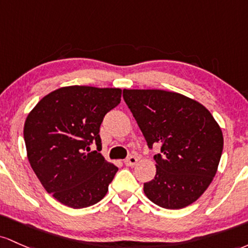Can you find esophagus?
<instances>
[{
    "label": "esophagus",
    "instance_id": "1",
    "mask_svg": "<svg viewBox=\"0 0 248 248\" xmlns=\"http://www.w3.org/2000/svg\"><path fill=\"white\" fill-rule=\"evenodd\" d=\"M137 161H138L137 157H135V155H130V157H127L126 159L124 160V164L126 166H133L137 164Z\"/></svg>",
    "mask_w": 248,
    "mask_h": 248
}]
</instances>
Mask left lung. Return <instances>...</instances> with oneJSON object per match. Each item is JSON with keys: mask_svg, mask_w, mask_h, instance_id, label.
<instances>
[{"mask_svg": "<svg viewBox=\"0 0 248 248\" xmlns=\"http://www.w3.org/2000/svg\"><path fill=\"white\" fill-rule=\"evenodd\" d=\"M124 101L155 155V176L144 193L158 206H188L206 191L218 170L224 138L204 105L165 90H123Z\"/></svg>", "mask_w": 248, "mask_h": 248, "instance_id": "obj_1", "label": "left lung"}]
</instances>
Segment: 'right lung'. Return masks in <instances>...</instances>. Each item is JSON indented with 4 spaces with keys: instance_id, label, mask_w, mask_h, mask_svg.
<instances>
[{
    "instance_id": "obj_1",
    "label": "right lung",
    "mask_w": 248,
    "mask_h": 248,
    "mask_svg": "<svg viewBox=\"0 0 248 248\" xmlns=\"http://www.w3.org/2000/svg\"><path fill=\"white\" fill-rule=\"evenodd\" d=\"M122 90L71 85L44 96L28 115L24 141L30 165L48 193L65 206L102 200L118 168L97 151L104 116L121 103Z\"/></svg>"
}]
</instances>
